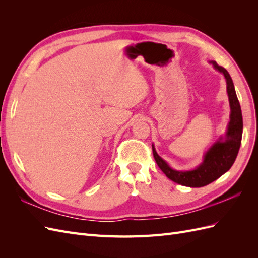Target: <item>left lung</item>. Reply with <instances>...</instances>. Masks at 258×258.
Segmentation results:
<instances>
[{
    "mask_svg": "<svg viewBox=\"0 0 258 258\" xmlns=\"http://www.w3.org/2000/svg\"><path fill=\"white\" fill-rule=\"evenodd\" d=\"M214 68L222 72L227 83V92L230 103V121L228 124L227 135L224 142L218 141L210 148L205 156L204 162L191 171H176L171 169L167 162L160 158L153 147L154 158L160 170L173 182L188 187H202L214 182L231 168L235 162L241 145L243 120L237 93L233 83L227 70L212 62Z\"/></svg>",
    "mask_w": 258,
    "mask_h": 258,
    "instance_id": "left-lung-1",
    "label": "left lung"
}]
</instances>
